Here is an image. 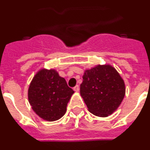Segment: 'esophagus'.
<instances>
[{
	"mask_svg": "<svg viewBox=\"0 0 150 150\" xmlns=\"http://www.w3.org/2000/svg\"><path fill=\"white\" fill-rule=\"evenodd\" d=\"M74 90L75 91H76V92H78V91H79V86H76L74 87Z\"/></svg>",
	"mask_w": 150,
	"mask_h": 150,
	"instance_id": "obj_1",
	"label": "esophagus"
}]
</instances>
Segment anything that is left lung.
Masks as SVG:
<instances>
[{"label": "left lung", "instance_id": "obj_1", "mask_svg": "<svg viewBox=\"0 0 150 150\" xmlns=\"http://www.w3.org/2000/svg\"><path fill=\"white\" fill-rule=\"evenodd\" d=\"M80 85V95L90 112L107 117L120 107L125 95L122 78L110 64L86 70Z\"/></svg>", "mask_w": 150, "mask_h": 150}]
</instances>
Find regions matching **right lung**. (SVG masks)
I'll return each instance as SVG.
<instances>
[{
  "label": "right lung",
  "mask_w": 150,
  "mask_h": 150,
  "mask_svg": "<svg viewBox=\"0 0 150 150\" xmlns=\"http://www.w3.org/2000/svg\"><path fill=\"white\" fill-rule=\"evenodd\" d=\"M74 93L55 70L41 69L30 82L28 97L36 114L43 120L53 122L65 114L67 103Z\"/></svg>",
  "instance_id": "obj_1"
}]
</instances>
